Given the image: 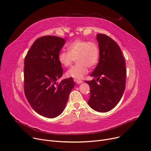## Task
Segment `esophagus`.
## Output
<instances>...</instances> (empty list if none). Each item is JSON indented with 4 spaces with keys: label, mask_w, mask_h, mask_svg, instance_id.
Instances as JSON below:
<instances>
[{
    "label": "esophagus",
    "mask_w": 151,
    "mask_h": 151,
    "mask_svg": "<svg viewBox=\"0 0 151 151\" xmlns=\"http://www.w3.org/2000/svg\"><path fill=\"white\" fill-rule=\"evenodd\" d=\"M74 81H75L77 84H81V83L83 82V81H82L81 80H76V79H75Z\"/></svg>",
    "instance_id": "obj_1"
}]
</instances>
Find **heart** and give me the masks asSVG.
<instances>
[{"mask_svg": "<svg viewBox=\"0 0 151 151\" xmlns=\"http://www.w3.org/2000/svg\"><path fill=\"white\" fill-rule=\"evenodd\" d=\"M67 50H62L58 60L65 67H68L76 59L77 63L69 69L67 76L75 79L81 78L88 73V67H95L99 59V47L94 41L76 39L70 44Z\"/></svg>", "mask_w": 151, "mask_h": 151, "instance_id": "1", "label": "heart"}]
</instances>
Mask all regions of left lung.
<instances>
[{
	"instance_id": "left-lung-1",
	"label": "left lung",
	"mask_w": 151,
	"mask_h": 151,
	"mask_svg": "<svg viewBox=\"0 0 151 151\" xmlns=\"http://www.w3.org/2000/svg\"><path fill=\"white\" fill-rule=\"evenodd\" d=\"M97 39L100 58L91 75L94 79L85 81L90 87L88 103L97 112H106L116 106L125 89L126 63L120 47L114 39L104 34H98Z\"/></svg>"
}]
</instances>
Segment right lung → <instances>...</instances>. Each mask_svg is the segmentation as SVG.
<instances>
[{
	"label": "right lung",
	"mask_w": 151,
	"mask_h": 151,
	"mask_svg": "<svg viewBox=\"0 0 151 151\" xmlns=\"http://www.w3.org/2000/svg\"><path fill=\"white\" fill-rule=\"evenodd\" d=\"M65 41L55 36L37 39L25 56L24 91L37 113L47 118L59 115L75 86L72 78L57 81L63 75L58 54Z\"/></svg>",
	"instance_id": "add662e5"
}]
</instances>
